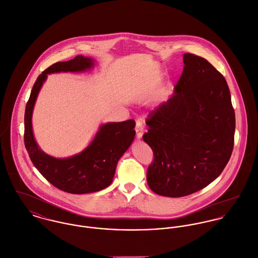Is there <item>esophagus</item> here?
I'll return each instance as SVG.
<instances>
[{
	"mask_svg": "<svg viewBox=\"0 0 258 258\" xmlns=\"http://www.w3.org/2000/svg\"><path fill=\"white\" fill-rule=\"evenodd\" d=\"M144 132H145V127H144L143 122L141 120H138L137 124H136V133H137L138 139H141L143 137Z\"/></svg>",
	"mask_w": 258,
	"mask_h": 258,
	"instance_id": "obj_1",
	"label": "esophagus"
}]
</instances>
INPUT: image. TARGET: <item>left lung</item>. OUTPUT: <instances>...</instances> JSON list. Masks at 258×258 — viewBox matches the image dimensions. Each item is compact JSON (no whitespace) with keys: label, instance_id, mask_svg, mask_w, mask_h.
Listing matches in <instances>:
<instances>
[{"label":"left lung","instance_id":"obj_1","mask_svg":"<svg viewBox=\"0 0 258 258\" xmlns=\"http://www.w3.org/2000/svg\"><path fill=\"white\" fill-rule=\"evenodd\" d=\"M174 93L148 116L143 140L154 160L147 180L156 195L181 198L220 175L234 145L235 113L224 77L206 58L186 52Z\"/></svg>","mask_w":258,"mask_h":258}]
</instances>
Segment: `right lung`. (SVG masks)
I'll use <instances>...</instances> for the list:
<instances>
[{"label": "right lung", "instance_id": "1", "mask_svg": "<svg viewBox=\"0 0 258 258\" xmlns=\"http://www.w3.org/2000/svg\"><path fill=\"white\" fill-rule=\"evenodd\" d=\"M94 64V59L83 55L53 63L38 77L25 110L24 141L32 162L53 186L74 195L99 191L111 183L118 159L135 139L136 121L128 119L103 124L93 142L82 153L67 158H55L39 149L33 134L32 114L48 74L83 72Z\"/></svg>", "mask_w": 258, "mask_h": 258}]
</instances>
